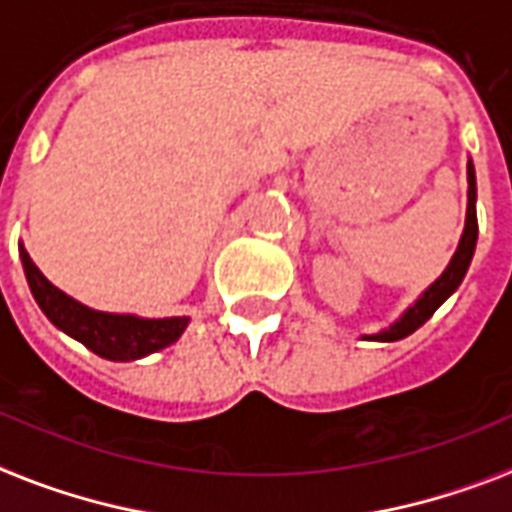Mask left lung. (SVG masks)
<instances>
[{"mask_svg": "<svg viewBox=\"0 0 512 512\" xmlns=\"http://www.w3.org/2000/svg\"><path fill=\"white\" fill-rule=\"evenodd\" d=\"M475 168L473 160H467V213H465V229H462V237H459V245L451 261L446 264V269L441 272V277L430 283L425 291L419 293L414 304H408L406 310L400 312L398 320H392L390 326L376 331V334H366L363 339L368 342H398V339H406L417 328H422L427 320L433 318V312L441 307L443 301L449 299L451 293L457 291L459 283L465 280L467 267L473 261L475 243H478V216H475Z\"/></svg>", "mask_w": 512, "mask_h": 512, "instance_id": "1", "label": "left lung"}]
</instances>
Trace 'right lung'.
Wrapping results in <instances>:
<instances>
[{
	"label": "right lung",
	"instance_id": "add662e5",
	"mask_svg": "<svg viewBox=\"0 0 512 512\" xmlns=\"http://www.w3.org/2000/svg\"><path fill=\"white\" fill-rule=\"evenodd\" d=\"M21 253L23 272L29 280L31 296L45 312V318L53 323L58 331H63L71 339L82 342L98 358L117 360H141L152 352H160L176 342L189 326L186 315L176 318H141L133 312H101L87 307L69 293H63L58 285H53L42 275V269L31 261L23 243L18 245Z\"/></svg>",
	"mask_w": 512,
	"mask_h": 512
}]
</instances>
